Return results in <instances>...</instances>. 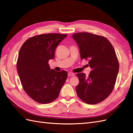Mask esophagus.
Returning a JSON list of instances; mask_svg holds the SVG:
<instances>
[{
    "mask_svg": "<svg viewBox=\"0 0 133 133\" xmlns=\"http://www.w3.org/2000/svg\"><path fill=\"white\" fill-rule=\"evenodd\" d=\"M68 75L69 76H75V74L73 72H69L68 73Z\"/></svg>",
    "mask_w": 133,
    "mask_h": 133,
    "instance_id": "34e87169",
    "label": "esophagus"
}]
</instances>
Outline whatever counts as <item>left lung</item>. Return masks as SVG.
<instances>
[{"label": "left lung", "instance_id": "left-lung-1", "mask_svg": "<svg viewBox=\"0 0 133 133\" xmlns=\"http://www.w3.org/2000/svg\"><path fill=\"white\" fill-rule=\"evenodd\" d=\"M80 49L81 59L88 60L91 71L88 76L77 74L78 97L85 103L96 104L104 101L114 89L119 70L115 49L104 36L89 32L74 34Z\"/></svg>", "mask_w": 133, "mask_h": 133}]
</instances>
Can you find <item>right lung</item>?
<instances>
[{
	"instance_id": "add662e5",
	"label": "right lung",
	"mask_w": 133,
	"mask_h": 133,
	"mask_svg": "<svg viewBox=\"0 0 133 133\" xmlns=\"http://www.w3.org/2000/svg\"><path fill=\"white\" fill-rule=\"evenodd\" d=\"M67 34H41L28 39L18 53L17 69L25 92L33 100L47 104L58 97L68 74L50 69L49 59H53L58 45Z\"/></svg>"
}]
</instances>
